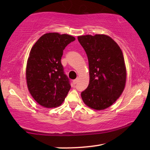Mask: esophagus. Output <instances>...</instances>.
Listing matches in <instances>:
<instances>
[{
    "instance_id": "esophagus-1",
    "label": "esophagus",
    "mask_w": 150,
    "mask_h": 150,
    "mask_svg": "<svg viewBox=\"0 0 150 150\" xmlns=\"http://www.w3.org/2000/svg\"><path fill=\"white\" fill-rule=\"evenodd\" d=\"M78 81H79V79H76L75 80H74V81H73V84H74V85H76V84L77 83Z\"/></svg>"
}]
</instances>
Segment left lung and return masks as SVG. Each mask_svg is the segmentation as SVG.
<instances>
[{"label": "left lung", "instance_id": "obj_1", "mask_svg": "<svg viewBox=\"0 0 150 150\" xmlns=\"http://www.w3.org/2000/svg\"><path fill=\"white\" fill-rule=\"evenodd\" d=\"M78 40L87 55L89 67V84L81 93L82 99L93 109H105L124 89L126 69L122 51L105 35L79 36Z\"/></svg>", "mask_w": 150, "mask_h": 150}]
</instances>
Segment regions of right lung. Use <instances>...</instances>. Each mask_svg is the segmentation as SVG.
<instances>
[{
    "instance_id": "1",
    "label": "right lung",
    "mask_w": 150,
    "mask_h": 150,
    "mask_svg": "<svg viewBox=\"0 0 150 150\" xmlns=\"http://www.w3.org/2000/svg\"><path fill=\"white\" fill-rule=\"evenodd\" d=\"M75 40L67 34L49 33L41 37L30 50L26 65L28 91L41 106H60L71 88L61 64L63 50Z\"/></svg>"
}]
</instances>
